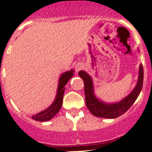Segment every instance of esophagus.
<instances>
[{"label":"esophagus","instance_id":"esophagus-1","mask_svg":"<svg viewBox=\"0 0 152 152\" xmlns=\"http://www.w3.org/2000/svg\"><path fill=\"white\" fill-rule=\"evenodd\" d=\"M83 67L84 65H82V63H77L75 65V70H76V72H79V70H81L83 68Z\"/></svg>","mask_w":152,"mask_h":152}]
</instances>
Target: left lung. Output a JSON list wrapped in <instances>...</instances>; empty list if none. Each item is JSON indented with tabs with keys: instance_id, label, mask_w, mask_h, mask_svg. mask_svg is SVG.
Segmentation results:
<instances>
[{
	"instance_id": "1",
	"label": "left lung",
	"mask_w": 152,
	"mask_h": 152,
	"mask_svg": "<svg viewBox=\"0 0 152 152\" xmlns=\"http://www.w3.org/2000/svg\"><path fill=\"white\" fill-rule=\"evenodd\" d=\"M79 75L85 84V103L93 115L104 118H115L124 114L134 103L142 90L143 83V68L139 66L138 79L132 91L123 99L114 103H107L96 97L93 79L85 70H80Z\"/></svg>"
}]
</instances>
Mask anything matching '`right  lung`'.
I'll use <instances>...</instances> for the list:
<instances>
[{
    "mask_svg": "<svg viewBox=\"0 0 152 152\" xmlns=\"http://www.w3.org/2000/svg\"><path fill=\"white\" fill-rule=\"evenodd\" d=\"M73 73H74V70L71 69L70 70H68V71L61 74L59 79L57 92H56L54 101L46 110L32 115V118L34 120L37 121H47L50 120L53 116L57 114L62 105V99H63L64 92L65 90V86L67 85V82L73 77Z\"/></svg>",
    "mask_w": 152,
    "mask_h": 152,
    "instance_id": "add662e5",
    "label": "right lung"
}]
</instances>
